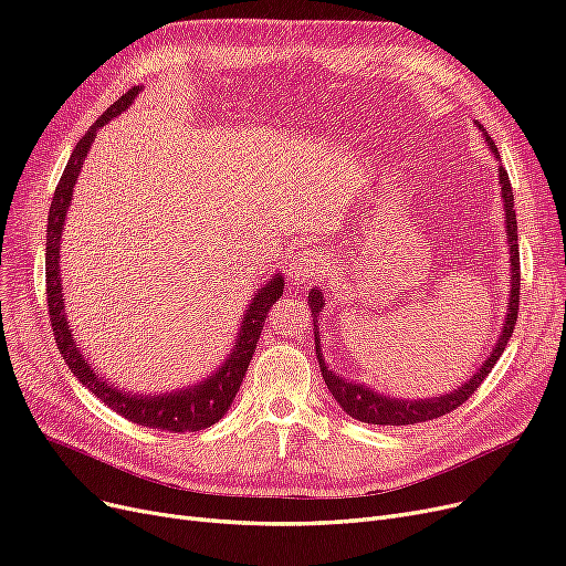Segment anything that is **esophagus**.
<instances>
[{
  "label": "esophagus",
  "instance_id": "obj_1",
  "mask_svg": "<svg viewBox=\"0 0 566 566\" xmlns=\"http://www.w3.org/2000/svg\"><path fill=\"white\" fill-rule=\"evenodd\" d=\"M323 254L318 250H301L295 252L289 263V277L291 282H312L323 271Z\"/></svg>",
  "mask_w": 566,
  "mask_h": 566
}]
</instances>
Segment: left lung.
<instances>
[{
	"instance_id": "1",
	"label": "left lung",
	"mask_w": 566,
	"mask_h": 566,
	"mask_svg": "<svg viewBox=\"0 0 566 566\" xmlns=\"http://www.w3.org/2000/svg\"><path fill=\"white\" fill-rule=\"evenodd\" d=\"M480 126V124H478ZM482 128V126H480ZM486 142L491 146V151L497 156V148L493 144V139L486 135ZM500 190H502V199H504V216H507V241H510V252H512V291H510V312L507 318L502 323V333L500 339L491 353V358L484 363V367L474 374L463 388L454 390L452 395H442L436 399H424V401H401V399H390V397H380L378 392H371L369 388L360 382L353 380H344L339 376H335L328 367L323 363V353L318 348V325H316V316L323 310L325 301L321 289H312L310 291V307H312V316H314V337H316V353H318V365H321V374L328 390L333 392V397L337 399V403L350 415V418L367 422V424H390V427H403V424H418V422H427V420H436L440 415H448L452 410H457L461 403H465L474 392H478L480 385L484 382V378L491 374V369L495 367V363L500 360V355L504 353V346H507L514 325L518 318V303H521V254H518V233H516V211H514V192H512V184L507 169L500 167Z\"/></svg>"
}]
</instances>
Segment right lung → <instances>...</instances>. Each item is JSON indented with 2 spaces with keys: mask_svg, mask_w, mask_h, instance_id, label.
Here are the masks:
<instances>
[{
  "mask_svg": "<svg viewBox=\"0 0 566 566\" xmlns=\"http://www.w3.org/2000/svg\"><path fill=\"white\" fill-rule=\"evenodd\" d=\"M142 92L139 86L128 88V92L118 98L114 105H109L98 118L96 124L84 133V137L77 142L73 148V156L59 178V186L54 190L52 203H50V213H48V238H45V291H48V314H50V325H52V335L56 339V348L62 353V358L66 360L69 369L82 380L84 388L92 390L105 406H109L114 412L122 415V418L148 427V429H158V431H169V433H186V431H201L206 427L216 424L222 420V415L229 410L235 392L241 390V382L245 378L248 365L254 355L259 335L263 331V323L271 307L280 301L284 280L277 275L275 280L268 282L256 298L252 301L243 325H241V337L235 339V348L231 353V358L222 365L220 371H216L211 378L203 380L201 385H195V388L181 390V392H169L163 397H133L122 390L112 388L107 380L96 376V371L86 365L82 358V353L71 337L69 331V321L64 314V295H62V275H59V243H62V229L66 220L69 203L73 197V186L80 176L82 163L92 148L96 139V130L105 126L109 118L116 114H122L135 96Z\"/></svg>",
  "mask_w": 566,
  "mask_h": 566,
  "instance_id": "obj_1",
  "label": "right lung"
}]
</instances>
